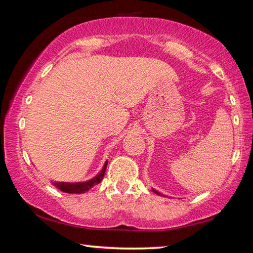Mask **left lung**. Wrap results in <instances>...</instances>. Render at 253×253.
<instances>
[{
  "mask_svg": "<svg viewBox=\"0 0 253 253\" xmlns=\"http://www.w3.org/2000/svg\"><path fill=\"white\" fill-rule=\"evenodd\" d=\"M153 191H154V192H155V193H157V194H160V193H158V192H156L155 190H153Z\"/></svg>",
  "mask_w": 253,
  "mask_h": 253,
  "instance_id": "1",
  "label": "left lung"
}]
</instances>
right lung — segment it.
<instances>
[{"mask_svg":"<svg viewBox=\"0 0 253 253\" xmlns=\"http://www.w3.org/2000/svg\"><path fill=\"white\" fill-rule=\"evenodd\" d=\"M107 164H108V162L106 161L104 168H102V169H101V172L98 174L97 176L91 178L90 181L83 182V183H65V182H61V183H54V185H57V187L59 188L60 191L66 192V193H72V194L85 193V192H88L91 187L97 185V184H99L102 181V178H104L105 173H106Z\"/></svg>","mask_w":253,"mask_h":253,"instance_id":"add662e5","label":"right lung"}]
</instances>
